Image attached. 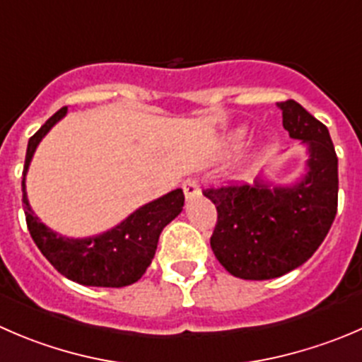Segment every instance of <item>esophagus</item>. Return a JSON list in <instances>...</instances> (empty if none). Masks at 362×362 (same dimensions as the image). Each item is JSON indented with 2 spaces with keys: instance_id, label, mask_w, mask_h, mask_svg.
<instances>
[{
  "instance_id": "1",
  "label": "esophagus",
  "mask_w": 362,
  "mask_h": 362,
  "mask_svg": "<svg viewBox=\"0 0 362 362\" xmlns=\"http://www.w3.org/2000/svg\"><path fill=\"white\" fill-rule=\"evenodd\" d=\"M182 187H184V194H185V198H187V199L194 198V196L199 194L198 178H187V180H184Z\"/></svg>"
}]
</instances>
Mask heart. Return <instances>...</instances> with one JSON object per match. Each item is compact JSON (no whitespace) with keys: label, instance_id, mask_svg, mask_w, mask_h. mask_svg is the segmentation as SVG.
I'll return each mask as SVG.
<instances>
[{"label":"heart","instance_id":"1","mask_svg":"<svg viewBox=\"0 0 362 362\" xmlns=\"http://www.w3.org/2000/svg\"><path fill=\"white\" fill-rule=\"evenodd\" d=\"M242 134H244V132H242V131H238L237 134H235V141H238V139L242 138Z\"/></svg>","mask_w":362,"mask_h":362}]
</instances>
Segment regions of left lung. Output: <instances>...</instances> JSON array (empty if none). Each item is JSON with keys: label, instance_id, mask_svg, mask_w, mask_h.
I'll return each mask as SVG.
<instances>
[{"label": "left lung", "instance_id": "obj_1", "mask_svg": "<svg viewBox=\"0 0 362 362\" xmlns=\"http://www.w3.org/2000/svg\"><path fill=\"white\" fill-rule=\"evenodd\" d=\"M290 138L308 146L306 175L286 187L256 180L209 187L217 223L210 247L221 265L240 279H272L313 256L338 210V157L327 127L299 103L278 104Z\"/></svg>", "mask_w": 362, "mask_h": 362}]
</instances>
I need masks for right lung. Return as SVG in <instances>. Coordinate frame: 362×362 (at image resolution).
<instances>
[{
    "label": "right lung",
    "mask_w": 362,
    "mask_h": 362,
    "mask_svg": "<svg viewBox=\"0 0 362 362\" xmlns=\"http://www.w3.org/2000/svg\"><path fill=\"white\" fill-rule=\"evenodd\" d=\"M65 115L66 107L56 111L28 141L23 171V203L28 230L42 255L70 281L106 288L132 285L152 263L160 231L182 212L184 191L175 189L139 206L127 219L100 235L70 238L52 231L31 210L26 194V173L38 143Z\"/></svg>",
    "instance_id": "obj_1"
}]
</instances>
